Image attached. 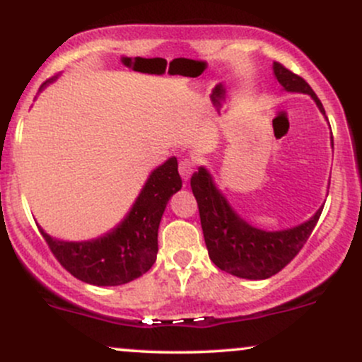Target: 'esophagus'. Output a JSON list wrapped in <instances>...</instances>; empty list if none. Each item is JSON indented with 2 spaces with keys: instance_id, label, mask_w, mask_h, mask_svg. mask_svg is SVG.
<instances>
[{
  "instance_id": "1",
  "label": "esophagus",
  "mask_w": 362,
  "mask_h": 362,
  "mask_svg": "<svg viewBox=\"0 0 362 362\" xmlns=\"http://www.w3.org/2000/svg\"><path fill=\"white\" fill-rule=\"evenodd\" d=\"M178 172H180L182 180L187 182L194 172V163L190 160H182L180 165H178Z\"/></svg>"
}]
</instances>
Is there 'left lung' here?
Wrapping results in <instances>:
<instances>
[{
  "label": "left lung",
  "mask_w": 362,
  "mask_h": 362,
  "mask_svg": "<svg viewBox=\"0 0 362 362\" xmlns=\"http://www.w3.org/2000/svg\"><path fill=\"white\" fill-rule=\"evenodd\" d=\"M272 71L282 90L289 93L310 95L320 112L325 115L322 102L303 78L291 73L279 62H274ZM330 143L334 148V138H330ZM190 187L199 204L201 226L209 259L221 271L242 279H269L284 269L310 238L323 211L322 204L310 219L296 226L267 231L253 226L236 213L226 195L216 184L213 173L206 167H199L190 178Z\"/></svg>",
  "instance_id": "obj_1"
}]
</instances>
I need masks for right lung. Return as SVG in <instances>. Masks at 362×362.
<instances>
[{
	"label": "right lung",
	"mask_w": 362,
	"mask_h": 362,
	"mask_svg": "<svg viewBox=\"0 0 362 362\" xmlns=\"http://www.w3.org/2000/svg\"><path fill=\"white\" fill-rule=\"evenodd\" d=\"M56 78L45 81L39 91ZM180 189L178 161L172 156L151 170L131 209L107 233L81 242H66L45 233L39 224L37 226L56 259L76 279L93 286L126 284L138 279L155 264L161 216L170 197Z\"/></svg>",
	"instance_id": "1"
}]
</instances>
